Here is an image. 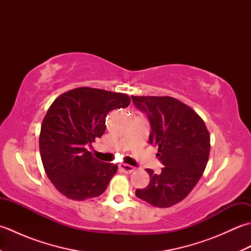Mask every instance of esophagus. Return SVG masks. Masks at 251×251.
I'll return each mask as SVG.
<instances>
[{
  "instance_id": "1",
  "label": "esophagus",
  "mask_w": 251,
  "mask_h": 251,
  "mask_svg": "<svg viewBox=\"0 0 251 251\" xmlns=\"http://www.w3.org/2000/svg\"><path fill=\"white\" fill-rule=\"evenodd\" d=\"M120 169L122 170V172H124L126 174H131L135 172V167L130 166V165H128V164H121Z\"/></svg>"
}]
</instances>
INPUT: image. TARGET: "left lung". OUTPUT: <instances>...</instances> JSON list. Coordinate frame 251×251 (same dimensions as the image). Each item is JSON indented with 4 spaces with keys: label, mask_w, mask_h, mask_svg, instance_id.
<instances>
[{
    "label": "left lung",
    "mask_w": 251,
    "mask_h": 251,
    "mask_svg": "<svg viewBox=\"0 0 251 251\" xmlns=\"http://www.w3.org/2000/svg\"><path fill=\"white\" fill-rule=\"evenodd\" d=\"M131 100L148 117L149 143L158 148L156 156L164 165L161 174L147 169L150 183L136 195L155 207H170L189 195L204 173L209 132L194 110L173 97L131 96Z\"/></svg>",
    "instance_id": "1"
}]
</instances>
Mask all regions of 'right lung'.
<instances>
[{
    "label": "right lung",
    "instance_id": "obj_1",
    "mask_svg": "<svg viewBox=\"0 0 251 251\" xmlns=\"http://www.w3.org/2000/svg\"><path fill=\"white\" fill-rule=\"evenodd\" d=\"M126 94L79 87L60 95L44 117L40 153L47 177L62 195L84 201L106 190L117 165L98 161L86 147L105 130V117L127 108Z\"/></svg>",
    "mask_w": 251,
    "mask_h": 251
}]
</instances>
